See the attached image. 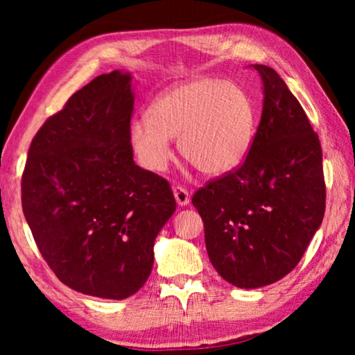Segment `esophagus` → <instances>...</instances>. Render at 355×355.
<instances>
[{"label": "esophagus", "mask_w": 355, "mask_h": 355, "mask_svg": "<svg viewBox=\"0 0 355 355\" xmlns=\"http://www.w3.org/2000/svg\"><path fill=\"white\" fill-rule=\"evenodd\" d=\"M173 193H174V197H176V202H178L179 207H187L189 202H191V193H189L186 189L181 187V186L174 187Z\"/></svg>", "instance_id": "34e87169"}]
</instances>
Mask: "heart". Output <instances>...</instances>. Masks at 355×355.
<instances>
[{
  "label": "heart",
  "mask_w": 355,
  "mask_h": 355,
  "mask_svg": "<svg viewBox=\"0 0 355 355\" xmlns=\"http://www.w3.org/2000/svg\"><path fill=\"white\" fill-rule=\"evenodd\" d=\"M255 128V105L242 87L202 77L157 96L150 116L130 121L128 135L140 166L150 173L166 171L171 139H179L184 159L205 176L218 178L244 163Z\"/></svg>",
  "instance_id": "1"
}]
</instances>
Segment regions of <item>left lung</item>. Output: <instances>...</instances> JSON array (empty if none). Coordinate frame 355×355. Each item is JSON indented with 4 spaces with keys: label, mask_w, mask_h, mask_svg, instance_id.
Instances as JSON below:
<instances>
[{
    "label": "left lung",
    "mask_w": 355,
    "mask_h": 355,
    "mask_svg": "<svg viewBox=\"0 0 355 355\" xmlns=\"http://www.w3.org/2000/svg\"><path fill=\"white\" fill-rule=\"evenodd\" d=\"M261 77L263 108L250 152L234 173L192 197L211 265L241 289L284 278L302 259L324 215L322 147L278 72Z\"/></svg>",
    "instance_id": "1"
}]
</instances>
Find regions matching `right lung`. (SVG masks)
<instances>
[{
    "mask_svg": "<svg viewBox=\"0 0 355 355\" xmlns=\"http://www.w3.org/2000/svg\"><path fill=\"white\" fill-rule=\"evenodd\" d=\"M132 74L95 77L46 119L22 176L38 250L77 293L123 300L152 273L155 239L176 211L169 184L134 162Z\"/></svg>",
    "mask_w": 355,
    "mask_h": 355,
    "instance_id": "right-lung-1",
    "label": "right lung"
}]
</instances>
